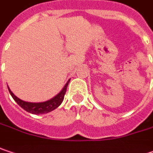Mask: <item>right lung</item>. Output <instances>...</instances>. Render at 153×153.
<instances>
[{
    "mask_svg": "<svg viewBox=\"0 0 153 153\" xmlns=\"http://www.w3.org/2000/svg\"><path fill=\"white\" fill-rule=\"evenodd\" d=\"M70 80H68L67 84L64 85V87L62 88V90L58 94L55 95L53 98L50 99L47 101L44 102H39V103H33V102H27L24 101L22 100L19 99L18 97H16L15 95L12 93V91L8 88V91L10 93L11 96L13 97L14 101L18 104L22 108H23L25 111L33 113V114H43V113H48V112H52L54 109H56L60 104L62 103L63 100H64V96L67 92V88L68 85Z\"/></svg>",
    "mask_w": 153,
    "mask_h": 153,
    "instance_id": "obj_1",
    "label": "right lung"
}]
</instances>
